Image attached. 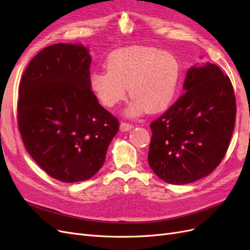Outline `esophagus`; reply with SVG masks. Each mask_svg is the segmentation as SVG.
<instances>
[{"mask_svg": "<svg viewBox=\"0 0 250 250\" xmlns=\"http://www.w3.org/2000/svg\"><path fill=\"white\" fill-rule=\"evenodd\" d=\"M131 128H133V125L130 124V123L121 122V124H120V129H121V131H128V130H130Z\"/></svg>", "mask_w": 250, "mask_h": 250, "instance_id": "34e87169", "label": "esophagus"}]
</instances>
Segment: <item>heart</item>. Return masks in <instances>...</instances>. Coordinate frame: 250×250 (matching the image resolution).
Returning <instances> with one entry per match:
<instances>
[{
    "mask_svg": "<svg viewBox=\"0 0 250 250\" xmlns=\"http://www.w3.org/2000/svg\"><path fill=\"white\" fill-rule=\"evenodd\" d=\"M107 72H96L90 86L105 107L122 102L127 87L132 102L127 116L146 110L150 113L167 108L176 94L180 64L171 53L153 48L128 47L117 50L106 62Z\"/></svg>",
    "mask_w": 250,
    "mask_h": 250,
    "instance_id": "obj_1",
    "label": "heart"
}]
</instances>
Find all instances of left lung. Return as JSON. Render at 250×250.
<instances>
[{
	"label": "left lung",
	"mask_w": 250,
	"mask_h": 250,
	"mask_svg": "<svg viewBox=\"0 0 250 250\" xmlns=\"http://www.w3.org/2000/svg\"><path fill=\"white\" fill-rule=\"evenodd\" d=\"M184 89L150 124L149 166L172 185L190 184L213 172L229 149L236 122L231 81L218 65L192 67Z\"/></svg>",
	"instance_id": "left-lung-1"
}]
</instances>
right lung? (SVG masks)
<instances>
[{"instance_id": "1", "label": "right lung", "mask_w": 250, "mask_h": 250, "mask_svg": "<svg viewBox=\"0 0 250 250\" xmlns=\"http://www.w3.org/2000/svg\"><path fill=\"white\" fill-rule=\"evenodd\" d=\"M90 62L82 44H52L29 62L19 86L24 145L48 175L63 183L93 177L120 127L90 89Z\"/></svg>"}]
</instances>
